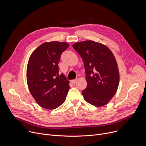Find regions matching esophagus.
Returning <instances> with one entry per match:
<instances>
[{"label": "esophagus", "instance_id": "1", "mask_svg": "<svg viewBox=\"0 0 146 146\" xmlns=\"http://www.w3.org/2000/svg\"><path fill=\"white\" fill-rule=\"evenodd\" d=\"M77 80H78L77 79H74V80H72V82L73 83H75L76 82H77Z\"/></svg>", "mask_w": 146, "mask_h": 146}]
</instances>
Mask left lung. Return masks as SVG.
<instances>
[{
  "label": "left lung",
  "mask_w": 146,
  "mask_h": 146,
  "mask_svg": "<svg viewBox=\"0 0 146 146\" xmlns=\"http://www.w3.org/2000/svg\"><path fill=\"white\" fill-rule=\"evenodd\" d=\"M73 47L85 66L87 87L82 92L84 99L95 106L106 105L115 94L119 80L112 52L105 45L90 40L74 43Z\"/></svg>",
  "instance_id": "1"
}]
</instances>
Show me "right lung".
<instances>
[{
    "label": "right lung",
    "instance_id": "add662e5",
    "mask_svg": "<svg viewBox=\"0 0 146 146\" xmlns=\"http://www.w3.org/2000/svg\"><path fill=\"white\" fill-rule=\"evenodd\" d=\"M69 46L64 42H44L29 57L27 80L30 93L40 106L54 110L63 104L70 89L69 81L59 72L61 54Z\"/></svg>",
    "mask_w": 146,
    "mask_h": 146
}]
</instances>
